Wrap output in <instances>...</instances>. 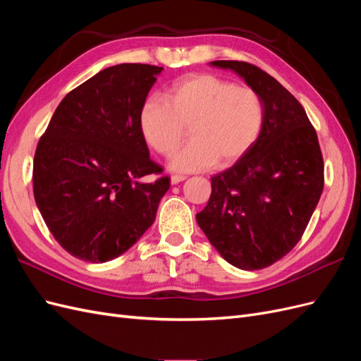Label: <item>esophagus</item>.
I'll return each instance as SVG.
<instances>
[{
  "instance_id": "obj_1",
  "label": "esophagus",
  "mask_w": 361,
  "mask_h": 361,
  "mask_svg": "<svg viewBox=\"0 0 361 361\" xmlns=\"http://www.w3.org/2000/svg\"><path fill=\"white\" fill-rule=\"evenodd\" d=\"M185 179H187V178L182 176V174H171V178H170L171 185H178L179 182H182V180H185Z\"/></svg>"
}]
</instances>
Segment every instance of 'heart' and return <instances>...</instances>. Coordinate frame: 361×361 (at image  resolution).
<instances>
[{"instance_id": "1", "label": "heart", "mask_w": 361, "mask_h": 361, "mask_svg": "<svg viewBox=\"0 0 361 361\" xmlns=\"http://www.w3.org/2000/svg\"><path fill=\"white\" fill-rule=\"evenodd\" d=\"M147 97L138 111V126L158 155L176 150L190 133V143L176 152L170 167L203 171L228 167L253 147L265 126V104L257 90L212 73L178 80L164 94Z\"/></svg>"}]
</instances>
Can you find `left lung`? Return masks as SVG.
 <instances>
[{"label":"left lung","instance_id":"obj_1","mask_svg":"<svg viewBox=\"0 0 361 361\" xmlns=\"http://www.w3.org/2000/svg\"><path fill=\"white\" fill-rule=\"evenodd\" d=\"M260 93L265 126L235 166L215 174L206 207L195 215L228 264L267 268L301 239L324 190L318 135L302 105L276 78L247 61L216 60Z\"/></svg>","mask_w":361,"mask_h":361}]
</instances>
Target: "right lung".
Instances as JSON below:
<instances>
[{
  "label": "right lung",
  "instance_id": "right-lung-1",
  "mask_svg": "<svg viewBox=\"0 0 361 361\" xmlns=\"http://www.w3.org/2000/svg\"><path fill=\"white\" fill-rule=\"evenodd\" d=\"M162 68L123 63L69 92L37 143L32 192L56 241L85 262H108L155 221L170 178L140 133L138 111Z\"/></svg>",
  "mask_w": 361,
  "mask_h": 361
}]
</instances>
